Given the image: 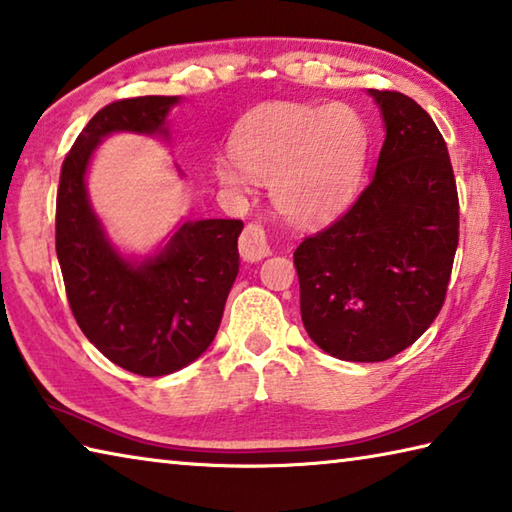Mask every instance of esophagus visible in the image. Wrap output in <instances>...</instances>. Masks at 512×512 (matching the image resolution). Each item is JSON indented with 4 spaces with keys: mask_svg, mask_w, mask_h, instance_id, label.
<instances>
[{
    "mask_svg": "<svg viewBox=\"0 0 512 512\" xmlns=\"http://www.w3.org/2000/svg\"><path fill=\"white\" fill-rule=\"evenodd\" d=\"M239 253L246 262H259L271 255V246H268L266 232L259 224H248L239 237Z\"/></svg>",
    "mask_w": 512,
    "mask_h": 512,
    "instance_id": "1",
    "label": "esophagus"
}]
</instances>
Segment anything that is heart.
<instances>
[{"label":"heart","mask_w":512,"mask_h":512,"mask_svg":"<svg viewBox=\"0 0 512 512\" xmlns=\"http://www.w3.org/2000/svg\"><path fill=\"white\" fill-rule=\"evenodd\" d=\"M367 123L347 105H271L250 114L235 134V155L219 156L224 188L246 194L271 183L286 219L329 221L349 206L367 161Z\"/></svg>","instance_id":"heart-1"}]
</instances>
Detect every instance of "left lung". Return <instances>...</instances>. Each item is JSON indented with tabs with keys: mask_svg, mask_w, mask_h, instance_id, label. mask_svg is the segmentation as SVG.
Masks as SVG:
<instances>
[{
	"mask_svg": "<svg viewBox=\"0 0 512 512\" xmlns=\"http://www.w3.org/2000/svg\"><path fill=\"white\" fill-rule=\"evenodd\" d=\"M385 123L376 172L356 203L293 253L309 338L329 356L380 362L439 315L459 244L448 147L430 114L369 89Z\"/></svg>",
	"mask_w": 512,
	"mask_h": 512,
	"instance_id": "8db88e82",
	"label": "left lung"
}]
</instances>
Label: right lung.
I'll return each mask as SVG.
<instances>
[{"mask_svg":"<svg viewBox=\"0 0 512 512\" xmlns=\"http://www.w3.org/2000/svg\"><path fill=\"white\" fill-rule=\"evenodd\" d=\"M179 100L141 96L102 107L62 163L55 203V253L73 318L102 356L150 378L174 374L212 345L239 273L244 224L181 221L154 253L127 257L91 206L87 170L111 134L170 141L167 114Z\"/></svg>","mask_w":512,"mask_h":512,"instance_id":"1","label":"right lung"}]
</instances>
